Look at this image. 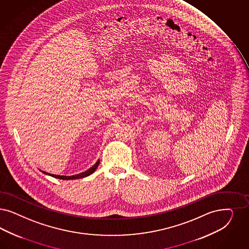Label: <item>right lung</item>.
<instances>
[{"mask_svg":"<svg viewBox=\"0 0 249 249\" xmlns=\"http://www.w3.org/2000/svg\"><path fill=\"white\" fill-rule=\"evenodd\" d=\"M99 160L96 162V163H94V165L91 167V168H89L88 170H86V172H83V173H81V174H78V175H74V176H58V175H53V174H49V173H46V172H44V174H46V175H50V176H52L53 178H60V179H62V180H69V179H76V178H86V177H88V176H90L91 174H93L94 171H95V169L97 168V166H98V164H99Z\"/></svg>","mask_w":249,"mask_h":249,"instance_id":"1","label":"right lung"}]
</instances>
